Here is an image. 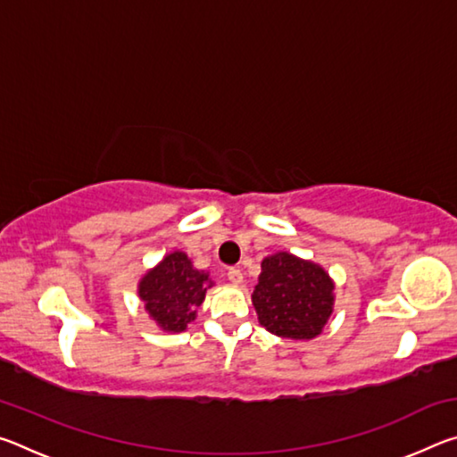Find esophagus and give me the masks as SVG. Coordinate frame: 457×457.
I'll list each match as a JSON object with an SVG mask.
<instances>
[{"instance_id":"obj_1","label":"esophagus","mask_w":457,"mask_h":457,"mask_svg":"<svg viewBox=\"0 0 457 457\" xmlns=\"http://www.w3.org/2000/svg\"><path fill=\"white\" fill-rule=\"evenodd\" d=\"M228 280H229L231 284H242V282H244L242 270H239V268H229V270H228Z\"/></svg>"}]
</instances>
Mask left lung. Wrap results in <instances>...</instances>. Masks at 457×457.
Returning <instances> with one entry per match:
<instances>
[{"label": "left lung", "instance_id": "obj_1", "mask_svg": "<svg viewBox=\"0 0 457 457\" xmlns=\"http://www.w3.org/2000/svg\"><path fill=\"white\" fill-rule=\"evenodd\" d=\"M332 280L320 266L278 252L262 262L252 294L258 320L272 335L304 340L320 335L332 312Z\"/></svg>", "mask_w": 457, "mask_h": 457}]
</instances>
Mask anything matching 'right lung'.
Segmentation results:
<instances>
[{"instance_id": "add662e5", "label": "right lung", "mask_w": 457, "mask_h": 457, "mask_svg": "<svg viewBox=\"0 0 457 457\" xmlns=\"http://www.w3.org/2000/svg\"><path fill=\"white\" fill-rule=\"evenodd\" d=\"M210 286V276L193 268L183 252H173L143 278L138 296L161 328L181 332L195 319Z\"/></svg>"}]
</instances>
